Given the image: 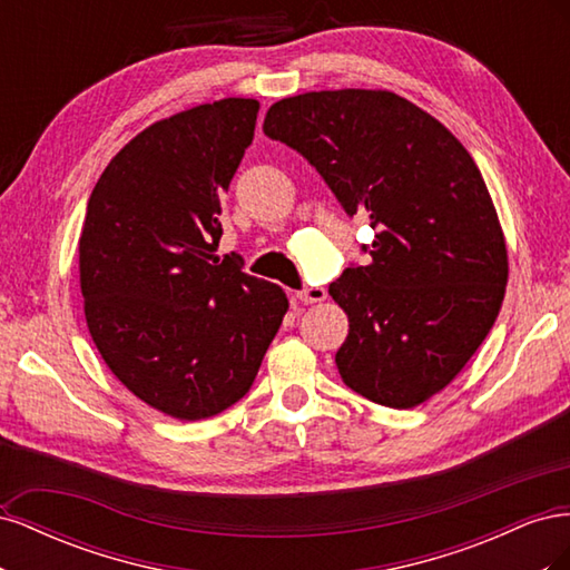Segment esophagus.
<instances>
[{
  "mask_svg": "<svg viewBox=\"0 0 570 570\" xmlns=\"http://www.w3.org/2000/svg\"><path fill=\"white\" fill-rule=\"evenodd\" d=\"M325 295L327 292L323 289V287H304V289H299L297 292V299L302 302V304H316V302H323L325 299Z\"/></svg>",
  "mask_w": 570,
  "mask_h": 570,
  "instance_id": "34e87169",
  "label": "esophagus"
}]
</instances>
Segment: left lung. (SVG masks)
Returning a JSON list of instances; mask_svg holds the SVG:
<instances>
[{"label":"left lung","mask_w":570,"mask_h":570,"mask_svg":"<svg viewBox=\"0 0 570 570\" xmlns=\"http://www.w3.org/2000/svg\"><path fill=\"white\" fill-rule=\"evenodd\" d=\"M264 132L312 164L347 216L371 220L327 292L350 318L335 354L366 400L413 409L450 385L502 308L509 258L475 161L438 118L387 90H323L275 101Z\"/></svg>","instance_id":"8db88e82"}]
</instances>
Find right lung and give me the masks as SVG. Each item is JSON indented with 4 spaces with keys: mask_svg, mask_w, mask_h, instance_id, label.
<instances>
[{
    "mask_svg": "<svg viewBox=\"0 0 570 570\" xmlns=\"http://www.w3.org/2000/svg\"><path fill=\"white\" fill-rule=\"evenodd\" d=\"M258 101L228 97L157 120L97 180L80 233L85 321L111 373L180 421L249 392L285 292L216 256L220 197L254 140Z\"/></svg>",
    "mask_w": 570,
    "mask_h": 570,
    "instance_id": "1",
    "label": "right lung"
}]
</instances>
